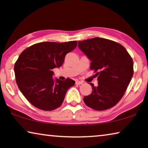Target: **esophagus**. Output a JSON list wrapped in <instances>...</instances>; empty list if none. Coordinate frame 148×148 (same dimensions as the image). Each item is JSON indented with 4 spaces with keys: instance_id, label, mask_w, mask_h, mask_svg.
Here are the masks:
<instances>
[{
    "instance_id": "obj_1",
    "label": "esophagus",
    "mask_w": 148,
    "mask_h": 148,
    "mask_svg": "<svg viewBox=\"0 0 148 148\" xmlns=\"http://www.w3.org/2000/svg\"><path fill=\"white\" fill-rule=\"evenodd\" d=\"M82 84H83V82H80V81H76V85H81Z\"/></svg>"
}]
</instances>
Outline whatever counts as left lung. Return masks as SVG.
Wrapping results in <instances>:
<instances>
[{
  "instance_id": "left-lung-1",
  "label": "left lung",
  "mask_w": 148,
  "mask_h": 148,
  "mask_svg": "<svg viewBox=\"0 0 148 148\" xmlns=\"http://www.w3.org/2000/svg\"><path fill=\"white\" fill-rule=\"evenodd\" d=\"M78 47L91 61V70L98 86L84 97L87 106L101 111L114 106L123 96L133 76V61L126 49L117 42L102 38L78 42Z\"/></svg>"
}]
</instances>
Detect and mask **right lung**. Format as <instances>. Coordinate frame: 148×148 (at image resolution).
Returning a JSON list of instances; mask_svg holds the SVG:
<instances>
[{"instance_id": "obj_1", "label": "right lung", "mask_w": 148, "mask_h": 148, "mask_svg": "<svg viewBox=\"0 0 148 148\" xmlns=\"http://www.w3.org/2000/svg\"><path fill=\"white\" fill-rule=\"evenodd\" d=\"M77 46V41L62 43L40 42L27 47L14 65L16 83L30 103L45 111L59 108L67 90L75 82L70 78H53L55 68H59L66 55Z\"/></svg>"}]
</instances>
